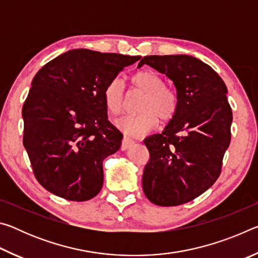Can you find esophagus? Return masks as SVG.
I'll list each match as a JSON object with an SVG mask.
<instances>
[{"label":"esophagus","mask_w":258,"mask_h":258,"mask_svg":"<svg viewBox=\"0 0 258 258\" xmlns=\"http://www.w3.org/2000/svg\"><path fill=\"white\" fill-rule=\"evenodd\" d=\"M134 143V140L131 139L130 137H124L123 142H121V150H127L128 148L132 147V145Z\"/></svg>","instance_id":"obj_1"}]
</instances>
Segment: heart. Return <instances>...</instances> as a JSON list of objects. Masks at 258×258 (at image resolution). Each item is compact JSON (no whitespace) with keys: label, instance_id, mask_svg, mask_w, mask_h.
I'll use <instances>...</instances> for the list:
<instances>
[{"label":"heart","instance_id":"heart-1","mask_svg":"<svg viewBox=\"0 0 258 258\" xmlns=\"http://www.w3.org/2000/svg\"><path fill=\"white\" fill-rule=\"evenodd\" d=\"M133 89L145 93L139 104L141 112L127 115L116 120L117 127L128 134H146L159 123L171 120L177 111L178 95L172 87L164 85L163 78L156 72L145 69L131 78ZM103 101L109 113L119 115L125 101L124 84L120 78H113L103 90Z\"/></svg>","mask_w":258,"mask_h":258}]
</instances>
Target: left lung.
Masks as SVG:
<instances>
[{"label": "left lung", "instance_id": "8db88e82", "mask_svg": "<svg viewBox=\"0 0 258 258\" xmlns=\"http://www.w3.org/2000/svg\"><path fill=\"white\" fill-rule=\"evenodd\" d=\"M142 64L165 74L178 95L177 111L164 132L145 140L150 160L143 192L158 206H178L199 197L220 176L231 141L228 90L218 74L195 56L148 55Z\"/></svg>", "mask_w": 258, "mask_h": 258}]
</instances>
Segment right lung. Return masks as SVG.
<instances>
[{
  "label": "right lung",
  "instance_id": "1",
  "mask_svg": "<svg viewBox=\"0 0 258 258\" xmlns=\"http://www.w3.org/2000/svg\"><path fill=\"white\" fill-rule=\"evenodd\" d=\"M141 56L77 49L35 75L23 107L24 147L38 183L59 197L86 202L101 190L102 161L120 148L103 90Z\"/></svg>",
  "mask_w": 258,
  "mask_h": 258
}]
</instances>
